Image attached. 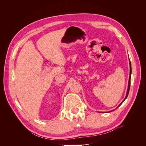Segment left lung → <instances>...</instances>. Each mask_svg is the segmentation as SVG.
<instances>
[{
    "instance_id": "8db88e82",
    "label": "left lung",
    "mask_w": 146,
    "mask_h": 146,
    "mask_svg": "<svg viewBox=\"0 0 146 146\" xmlns=\"http://www.w3.org/2000/svg\"><path fill=\"white\" fill-rule=\"evenodd\" d=\"M129 64H130V76H129V85H128V88H127V94H126V96H125V99L123 100V101L119 105V106L118 107H117V108H118L119 106H120L122 103H123V102L126 99H127V96H128V94H129V90H130V80H131V63H130V59H129Z\"/></svg>"
}]
</instances>
